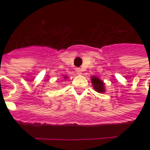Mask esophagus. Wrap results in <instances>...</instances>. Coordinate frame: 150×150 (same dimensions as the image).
I'll use <instances>...</instances> for the list:
<instances>
[{"instance_id":"esophagus-1","label":"esophagus","mask_w":150,"mask_h":150,"mask_svg":"<svg viewBox=\"0 0 150 150\" xmlns=\"http://www.w3.org/2000/svg\"><path fill=\"white\" fill-rule=\"evenodd\" d=\"M76 73L78 75H81L82 74V70L80 68H76Z\"/></svg>"}]
</instances>
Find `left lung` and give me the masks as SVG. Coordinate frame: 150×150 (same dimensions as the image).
Returning <instances> with one entry per match:
<instances>
[{
    "label": "left lung",
    "instance_id": "left-lung-1",
    "mask_svg": "<svg viewBox=\"0 0 150 150\" xmlns=\"http://www.w3.org/2000/svg\"><path fill=\"white\" fill-rule=\"evenodd\" d=\"M91 83L92 87L94 88L96 91H97L99 93H104L106 89H105V83L103 80H101L100 79H99L96 76H91Z\"/></svg>",
    "mask_w": 150,
    "mask_h": 150
}]
</instances>
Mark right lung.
Wrapping results in <instances>:
<instances>
[{
	"label": "right lung",
	"instance_id": "right-lung-1",
	"mask_svg": "<svg viewBox=\"0 0 150 150\" xmlns=\"http://www.w3.org/2000/svg\"><path fill=\"white\" fill-rule=\"evenodd\" d=\"M63 78H64V79H67V78H68V77H67V76H66V75H65V76H64Z\"/></svg>",
	"mask_w": 150,
	"mask_h": 150
}]
</instances>
